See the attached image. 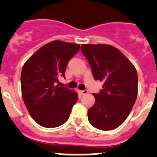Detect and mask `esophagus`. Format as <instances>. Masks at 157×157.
Returning a JSON list of instances; mask_svg holds the SVG:
<instances>
[{"label":"esophagus","instance_id":"obj_1","mask_svg":"<svg viewBox=\"0 0 157 157\" xmlns=\"http://www.w3.org/2000/svg\"><path fill=\"white\" fill-rule=\"evenodd\" d=\"M80 94H81V95H85V94H86V93H88V90H80Z\"/></svg>","mask_w":157,"mask_h":157}]
</instances>
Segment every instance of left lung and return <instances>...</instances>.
Segmentation results:
<instances>
[{
    "label": "left lung",
    "instance_id": "obj_1",
    "mask_svg": "<svg viewBox=\"0 0 157 157\" xmlns=\"http://www.w3.org/2000/svg\"><path fill=\"white\" fill-rule=\"evenodd\" d=\"M80 49L95 80L103 82L102 90L93 93L96 102L88 110L89 121L97 129H115L125 121L137 99V71L112 45L83 44Z\"/></svg>",
    "mask_w": 157,
    "mask_h": 157
}]
</instances>
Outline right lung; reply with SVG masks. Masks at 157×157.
I'll list each match as a JSON object with an SVG mask.
<instances>
[{
	"instance_id": "obj_1",
	"label": "right lung",
	"mask_w": 157,
	"mask_h": 157,
	"mask_svg": "<svg viewBox=\"0 0 157 157\" xmlns=\"http://www.w3.org/2000/svg\"><path fill=\"white\" fill-rule=\"evenodd\" d=\"M79 44L53 41L43 45L27 60L21 72L22 96L32 118L41 126L56 128L68 120L78 94L60 87L70 60Z\"/></svg>"
}]
</instances>
